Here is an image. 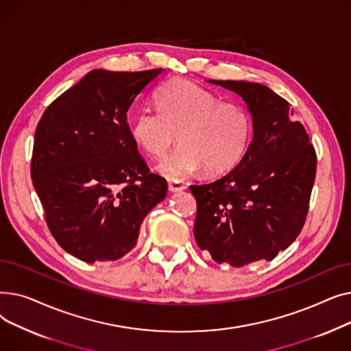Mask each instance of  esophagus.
Returning <instances> with one entry per match:
<instances>
[{
    "mask_svg": "<svg viewBox=\"0 0 351 351\" xmlns=\"http://www.w3.org/2000/svg\"><path fill=\"white\" fill-rule=\"evenodd\" d=\"M168 188H169V192H172V193L182 192V191H185V189H186L185 183H180V182H178V180H169V183H168Z\"/></svg>",
    "mask_w": 351,
    "mask_h": 351,
    "instance_id": "esophagus-1",
    "label": "esophagus"
}]
</instances>
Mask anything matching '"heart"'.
<instances>
[{
    "label": "heart",
    "instance_id": "obj_1",
    "mask_svg": "<svg viewBox=\"0 0 351 351\" xmlns=\"http://www.w3.org/2000/svg\"><path fill=\"white\" fill-rule=\"evenodd\" d=\"M158 110L142 109L134 117L131 134L136 145L154 158H163L176 139L178 149L158 165L171 180L228 172L243 158L253 135L249 109L220 101L213 92L186 80H172L155 94Z\"/></svg>",
    "mask_w": 351,
    "mask_h": 351
}]
</instances>
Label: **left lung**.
I'll return each mask as SVG.
<instances>
[{
	"label": "left lung",
	"mask_w": 351,
	"mask_h": 351,
	"mask_svg": "<svg viewBox=\"0 0 351 351\" xmlns=\"http://www.w3.org/2000/svg\"><path fill=\"white\" fill-rule=\"evenodd\" d=\"M209 82L247 104L253 139L232 171L204 185L196 199L195 239L217 263L233 267L273 261L299 236L308 210L317 158L290 104L270 88L247 81Z\"/></svg>",
	"instance_id": "1"
}]
</instances>
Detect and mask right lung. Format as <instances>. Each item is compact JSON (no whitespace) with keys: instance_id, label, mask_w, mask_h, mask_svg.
<instances>
[{"instance_id":"obj_1","label":"right lung","mask_w":351,"mask_h":351,"mask_svg":"<svg viewBox=\"0 0 351 351\" xmlns=\"http://www.w3.org/2000/svg\"><path fill=\"white\" fill-rule=\"evenodd\" d=\"M162 71H90L36 126L34 188L55 241L80 261L114 262L131 252L143 219L168 192L126 122L135 98Z\"/></svg>"}]
</instances>
